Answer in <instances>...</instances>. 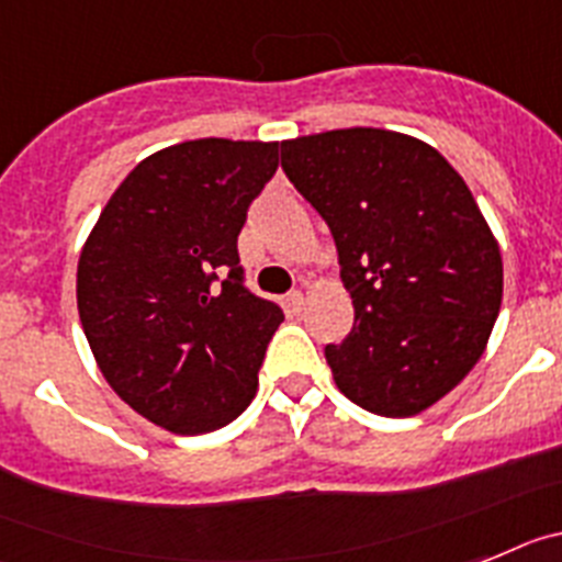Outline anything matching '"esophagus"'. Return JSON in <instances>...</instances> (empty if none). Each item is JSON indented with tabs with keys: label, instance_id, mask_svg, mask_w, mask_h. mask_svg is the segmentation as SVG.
Here are the masks:
<instances>
[{
	"label": "esophagus",
	"instance_id": "1",
	"mask_svg": "<svg viewBox=\"0 0 562 562\" xmlns=\"http://www.w3.org/2000/svg\"><path fill=\"white\" fill-rule=\"evenodd\" d=\"M285 308L291 311V314H300V311L305 308V294H302V291H291V294L285 296Z\"/></svg>",
	"mask_w": 562,
	"mask_h": 562
}]
</instances>
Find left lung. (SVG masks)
Returning a JSON list of instances; mask_svg holds the SVG:
<instances>
[{"label": "left lung", "mask_w": 562, "mask_h": 562, "mask_svg": "<svg viewBox=\"0 0 562 562\" xmlns=\"http://www.w3.org/2000/svg\"><path fill=\"white\" fill-rule=\"evenodd\" d=\"M282 169L328 223L353 300V330L325 348L336 387L375 416H418L475 368L504 300L470 187L438 149L375 126L282 140Z\"/></svg>", "instance_id": "left-lung-1"}]
</instances>
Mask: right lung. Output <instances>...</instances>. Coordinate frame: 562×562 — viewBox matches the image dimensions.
I'll list each match as a JSON object with an SVG mask.
<instances>
[{
	"label": "right lung",
	"mask_w": 562,
	"mask_h": 562,
	"mask_svg": "<svg viewBox=\"0 0 562 562\" xmlns=\"http://www.w3.org/2000/svg\"><path fill=\"white\" fill-rule=\"evenodd\" d=\"M277 172V140L166 146L121 180L78 257L95 364L146 422L200 436L251 404L280 305L243 285L237 234Z\"/></svg>",
	"instance_id": "obj_1"
}]
</instances>
